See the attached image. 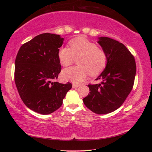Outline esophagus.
<instances>
[{
    "mask_svg": "<svg viewBox=\"0 0 152 152\" xmlns=\"http://www.w3.org/2000/svg\"><path fill=\"white\" fill-rule=\"evenodd\" d=\"M80 85H78V84H72V88H78V87H79Z\"/></svg>",
    "mask_w": 152,
    "mask_h": 152,
    "instance_id": "34e87169",
    "label": "esophagus"
}]
</instances>
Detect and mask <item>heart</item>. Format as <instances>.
I'll use <instances>...</instances> for the list:
<instances>
[{
    "mask_svg": "<svg viewBox=\"0 0 152 152\" xmlns=\"http://www.w3.org/2000/svg\"><path fill=\"white\" fill-rule=\"evenodd\" d=\"M70 48L61 47L58 52V60L62 66L67 67L78 58V66L66 68L61 72L64 80L80 83L90 74L92 76L101 74L106 67L107 57L102 49L83 36L69 42Z\"/></svg>",
    "mask_w": 152,
    "mask_h": 152,
    "instance_id": "obj_1",
    "label": "heart"
}]
</instances>
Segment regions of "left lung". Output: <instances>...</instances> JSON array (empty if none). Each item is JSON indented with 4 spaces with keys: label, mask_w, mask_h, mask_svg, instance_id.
<instances>
[{
    "label": "left lung",
    "mask_w": 152,
    "mask_h": 152,
    "mask_svg": "<svg viewBox=\"0 0 152 152\" xmlns=\"http://www.w3.org/2000/svg\"><path fill=\"white\" fill-rule=\"evenodd\" d=\"M98 43L106 53L107 63L96 79L101 82L88 84L91 92L83 102L93 113L102 115L119 109L127 99L134 84L136 64L123 43L107 37H99Z\"/></svg>",
    "instance_id": "1"
}]
</instances>
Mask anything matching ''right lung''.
<instances>
[{
	"label": "right lung",
	"mask_w": 152,
	"mask_h": 152,
	"mask_svg": "<svg viewBox=\"0 0 152 152\" xmlns=\"http://www.w3.org/2000/svg\"><path fill=\"white\" fill-rule=\"evenodd\" d=\"M64 39L60 35L42 33L24 43L18 51L15 82L20 99L37 113L48 115L60 108L72 84L53 82L61 65L58 52Z\"/></svg>",
	"instance_id": "obj_1"
}]
</instances>
